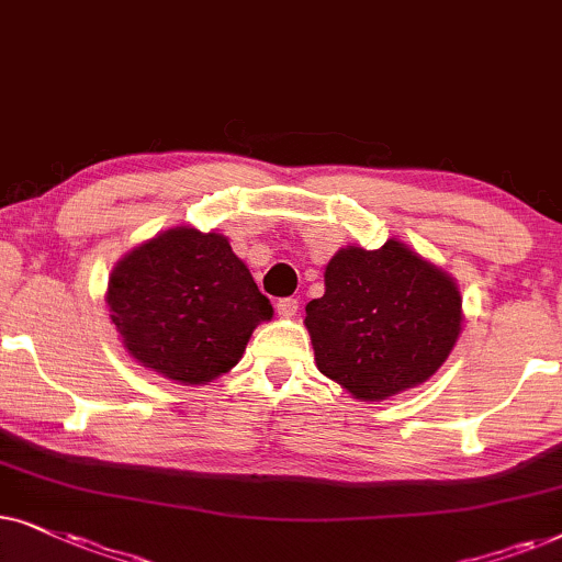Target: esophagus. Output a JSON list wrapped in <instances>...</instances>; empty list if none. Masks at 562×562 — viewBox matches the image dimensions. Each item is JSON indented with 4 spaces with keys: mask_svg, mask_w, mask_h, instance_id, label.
I'll use <instances>...</instances> for the list:
<instances>
[{
    "mask_svg": "<svg viewBox=\"0 0 562 562\" xmlns=\"http://www.w3.org/2000/svg\"><path fill=\"white\" fill-rule=\"evenodd\" d=\"M277 316L280 318H293L297 313V301L295 297H282V301H277Z\"/></svg>",
    "mask_w": 562,
    "mask_h": 562,
    "instance_id": "1",
    "label": "esophagus"
}]
</instances>
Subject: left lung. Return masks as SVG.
<instances>
[{
	"label": "left lung",
	"mask_w": 562,
	"mask_h": 562,
	"mask_svg": "<svg viewBox=\"0 0 562 562\" xmlns=\"http://www.w3.org/2000/svg\"><path fill=\"white\" fill-rule=\"evenodd\" d=\"M324 297L305 305L316 368L357 401H385L429 380L462 331L458 280L398 238L344 246Z\"/></svg>",
	"instance_id": "obj_1"
}]
</instances>
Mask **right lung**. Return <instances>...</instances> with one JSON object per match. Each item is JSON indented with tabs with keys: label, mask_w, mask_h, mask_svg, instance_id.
Returning a JSON list of instances; mask_svg holds the SVG:
<instances>
[{
	"label": "right lung",
	"mask_w": 562,
	"mask_h": 562,
	"mask_svg": "<svg viewBox=\"0 0 562 562\" xmlns=\"http://www.w3.org/2000/svg\"><path fill=\"white\" fill-rule=\"evenodd\" d=\"M104 301L128 355L179 385L236 368L274 313L228 238L192 226L133 246L112 267Z\"/></svg>",
	"instance_id": "add662e5"
}]
</instances>
